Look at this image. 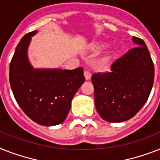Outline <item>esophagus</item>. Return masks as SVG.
Wrapping results in <instances>:
<instances>
[{
	"instance_id": "esophagus-1",
	"label": "esophagus",
	"mask_w": 160,
	"mask_h": 160,
	"mask_svg": "<svg viewBox=\"0 0 160 160\" xmlns=\"http://www.w3.org/2000/svg\"><path fill=\"white\" fill-rule=\"evenodd\" d=\"M84 77H85L86 80H89V79H91V78H92V73L90 72H88V71H85V72H84Z\"/></svg>"
}]
</instances>
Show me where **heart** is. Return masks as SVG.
I'll return each instance as SVG.
<instances>
[{
    "mask_svg": "<svg viewBox=\"0 0 160 160\" xmlns=\"http://www.w3.org/2000/svg\"><path fill=\"white\" fill-rule=\"evenodd\" d=\"M105 47H106V45L104 44V43H101V44L97 45V46L96 47V50H101V49L105 48Z\"/></svg>",
    "mask_w": 160,
    "mask_h": 160,
    "instance_id": "obj_1",
    "label": "heart"
}]
</instances>
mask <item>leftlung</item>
<instances>
[{
  "instance_id": "obj_1",
  "label": "left lung",
  "mask_w": 160,
  "mask_h": 160,
  "mask_svg": "<svg viewBox=\"0 0 160 160\" xmlns=\"http://www.w3.org/2000/svg\"><path fill=\"white\" fill-rule=\"evenodd\" d=\"M137 47L129 50L111 65V71L94 73L95 105L106 122H120L135 116L152 89L154 68L142 39L132 37Z\"/></svg>"
}]
</instances>
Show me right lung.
Returning <instances> with one entry per match:
<instances>
[{
	"mask_svg": "<svg viewBox=\"0 0 160 160\" xmlns=\"http://www.w3.org/2000/svg\"><path fill=\"white\" fill-rule=\"evenodd\" d=\"M36 32L23 36L15 49L10 64V87L28 117L42 126H55L68 116L72 97L85 78L82 67L72 70L32 68L28 47Z\"/></svg>",
	"mask_w": 160,
	"mask_h": 160,
	"instance_id": "obj_1",
	"label": "right lung"
}]
</instances>
